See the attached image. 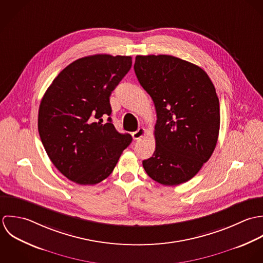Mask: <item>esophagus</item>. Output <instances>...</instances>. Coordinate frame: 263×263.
Segmentation results:
<instances>
[{
	"label": "esophagus",
	"mask_w": 263,
	"mask_h": 263,
	"mask_svg": "<svg viewBox=\"0 0 263 263\" xmlns=\"http://www.w3.org/2000/svg\"><path fill=\"white\" fill-rule=\"evenodd\" d=\"M145 129L144 128H139L137 131H135V132H133L132 133V136H133V139L134 140H138V139H140L141 137H143L144 135H145Z\"/></svg>",
	"instance_id": "obj_1"
}]
</instances>
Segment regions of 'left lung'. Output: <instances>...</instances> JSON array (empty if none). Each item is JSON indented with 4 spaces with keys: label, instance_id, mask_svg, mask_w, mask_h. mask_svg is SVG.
I'll return each mask as SVG.
<instances>
[{
    "label": "left lung",
    "instance_id": "obj_1",
    "mask_svg": "<svg viewBox=\"0 0 263 263\" xmlns=\"http://www.w3.org/2000/svg\"><path fill=\"white\" fill-rule=\"evenodd\" d=\"M134 71L156 110V151L142 161L158 183L192 179L210 159L219 132V101L200 67L167 54L137 55Z\"/></svg>",
    "mask_w": 263,
    "mask_h": 263
}]
</instances>
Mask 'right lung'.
I'll return each instance as SVG.
<instances>
[{"label": "right lung", "instance_id": "add662e5", "mask_svg": "<svg viewBox=\"0 0 263 263\" xmlns=\"http://www.w3.org/2000/svg\"><path fill=\"white\" fill-rule=\"evenodd\" d=\"M132 66L129 55L93 54L63 69L39 109V133L53 165L69 180L95 185L107 178L132 141L108 117L109 97Z\"/></svg>", "mask_w": 263, "mask_h": 263}]
</instances>
